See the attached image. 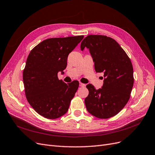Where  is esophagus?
Returning a JSON list of instances; mask_svg holds the SVG:
<instances>
[{"label": "esophagus", "instance_id": "1", "mask_svg": "<svg viewBox=\"0 0 155 155\" xmlns=\"http://www.w3.org/2000/svg\"><path fill=\"white\" fill-rule=\"evenodd\" d=\"M79 86H81V87H84V86H85V84H83L82 83H79Z\"/></svg>", "mask_w": 155, "mask_h": 155}]
</instances>
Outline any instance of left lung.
<instances>
[{"label": "left lung", "mask_w": 155, "mask_h": 155, "mask_svg": "<svg viewBox=\"0 0 155 155\" xmlns=\"http://www.w3.org/2000/svg\"><path fill=\"white\" fill-rule=\"evenodd\" d=\"M89 49L97 72L104 73L102 88L86 85L89 94L84 99L88 112L98 118L107 119L120 113L128 102L134 85L130 60L114 39L90 35L81 43V49Z\"/></svg>", "instance_id": "left-lung-1"}]
</instances>
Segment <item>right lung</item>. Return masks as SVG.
Returning <instances> with one entry per match:
<instances>
[{
    "label": "right lung",
    "mask_w": 155,
    "mask_h": 155,
    "mask_svg": "<svg viewBox=\"0 0 155 155\" xmlns=\"http://www.w3.org/2000/svg\"><path fill=\"white\" fill-rule=\"evenodd\" d=\"M83 35L50 38L29 53L23 72L25 91L31 106L42 116L56 119L64 115L79 87L78 81L65 83L58 73L65 69L68 55Z\"/></svg>",
    "instance_id": "right-lung-1"
}]
</instances>
